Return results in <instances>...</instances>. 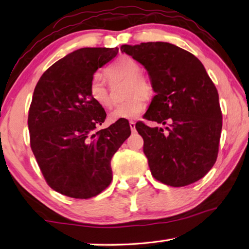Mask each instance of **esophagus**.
I'll list each match as a JSON object with an SVG mask.
<instances>
[{
	"label": "esophagus",
	"instance_id": "esophagus-1",
	"mask_svg": "<svg viewBox=\"0 0 249 249\" xmlns=\"http://www.w3.org/2000/svg\"><path fill=\"white\" fill-rule=\"evenodd\" d=\"M135 124H136V123H135V122H133V121L129 122V127H130V130H132L133 133L135 132V130H136V128H135Z\"/></svg>",
	"mask_w": 249,
	"mask_h": 249
}]
</instances>
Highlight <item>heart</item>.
I'll list each match as a JSON object with an SVG mask.
<instances>
[{
    "mask_svg": "<svg viewBox=\"0 0 249 249\" xmlns=\"http://www.w3.org/2000/svg\"><path fill=\"white\" fill-rule=\"evenodd\" d=\"M105 75L111 83L126 80V96L129 98L112 109L108 115L109 121L137 119L146 108L144 98L148 99L153 94V87L148 79L141 74L140 64L132 57L121 56L105 69ZM89 94L92 101L100 107H109L112 105L109 87L99 74L91 80Z\"/></svg>",
    "mask_w": 249,
    "mask_h": 249,
    "instance_id": "heart-1",
    "label": "heart"
}]
</instances>
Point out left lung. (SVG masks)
Here are the masks:
<instances>
[{
  "mask_svg": "<svg viewBox=\"0 0 249 249\" xmlns=\"http://www.w3.org/2000/svg\"><path fill=\"white\" fill-rule=\"evenodd\" d=\"M122 53L145 67L156 95L144 117L165 125L137 123L151 175L170 187H184L216 161L222 112L215 86L202 62L169 43L123 45Z\"/></svg>",
  "mask_w": 249,
  "mask_h": 249,
  "instance_id": "left-lung-1",
  "label": "left lung"
}]
</instances>
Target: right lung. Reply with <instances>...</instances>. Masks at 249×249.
I'll return each mask as SVG.
<instances>
[{"instance_id":"add662e5","label":"right lung","mask_w":249,"mask_h":249,"mask_svg":"<svg viewBox=\"0 0 249 249\" xmlns=\"http://www.w3.org/2000/svg\"><path fill=\"white\" fill-rule=\"evenodd\" d=\"M119 48H81L49 67L34 90L28 112L31 147L46 182L74 199H90L112 181L111 159L130 135L121 120L95 132L107 117L89 84Z\"/></svg>"}]
</instances>
